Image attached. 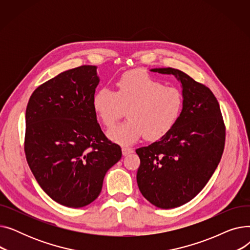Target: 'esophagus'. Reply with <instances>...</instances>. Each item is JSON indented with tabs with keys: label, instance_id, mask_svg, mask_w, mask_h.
Listing matches in <instances>:
<instances>
[{
	"label": "esophagus",
	"instance_id": "34e87169",
	"mask_svg": "<svg viewBox=\"0 0 250 250\" xmlns=\"http://www.w3.org/2000/svg\"><path fill=\"white\" fill-rule=\"evenodd\" d=\"M122 151H123V155H124V156H127V155H129L130 153H133V152H134V150H133V149L126 148V147L122 148Z\"/></svg>",
	"mask_w": 250,
	"mask_h": 250
}]
</instances>
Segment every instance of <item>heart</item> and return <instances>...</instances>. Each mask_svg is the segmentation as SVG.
Returning a JSON list of instances; mask_svg holds the SVG:
<instances>
[{
	"mask_svg": "<svg viewBox=\"0 0 250 250\" xmlns=\"http://www.w3.org/2000/svg\"><path fill=\"white\" fill-rule=\"evenodd\" d=\"M101 123L112 126L126 110L128 121L107 132L123 146L133 145L143 136L156 141L167 135L177 123L183 106L181 91L164 84L141 70L125 72L116 82L115 92L101 88L92 99Z\"/></svg>",
	"mask_w": 250,
	"mask_h": 250,
	"instance_id": "1",
	"label": "heart"
}]
</instances>
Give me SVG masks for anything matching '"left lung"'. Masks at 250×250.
<instances>
[{"mask_svg":"<svg viewBox=\"0 0 250 250\" xmlns=\"http://www.w3.org/2000/svg\"><path fill=\"white\" fill-rule=\"evenodd\" d=\"M150 71L177 79L183 106L167 135L136 150L141 160L137 182L152 205L173 208L191 201L212 177L224 151L225 125L219 102L208 87L173 68Z\"/></svg>","mask_w":250,"mask_h":250,"instance_id":"left-lung-1","label":"left lung"}]
</instances>
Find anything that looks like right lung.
<instances>
[{"label":"right lung","mask_w":250,"mask_h":250,"mask_svg":"<svg viewBox=\"0 0 250 250\" xmlns=\"http://www.w3.org/2000/svg\"><path fill=\"white\" fill-rule=\"evenodd\" d=\"M99 81L96 65L64 71L37 87L26 108V159L38 185L64 207L95 201L105 174L122 158L92 105Z\"/></svg>","instance_id":"right-lung-1"}]
</instances>
